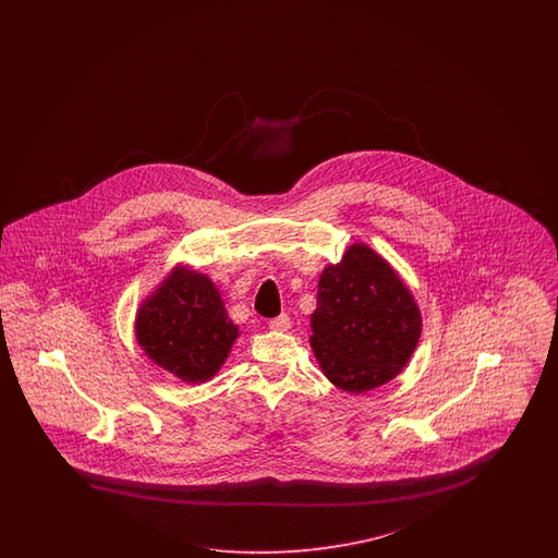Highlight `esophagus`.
Returning <instances> with one entry per match:
<instances>
[{
  "mask_svg": "<svg viewBox=\"0 0 558 558\" xmlns=\"http://www.w3.org/2000/svg\"><path fill=\"white\" fill-rule=\"evenodd\" d=\"M268 325H270V329H274V331H288L292 322H290V317H288L287 313H282V315L270 319Z\"/></svg>",
  "mask_w": 558,
  "mask_h": 558,
  "instance_id": "esophagus-1",
  "label": "esophagus"
}]
</instances>
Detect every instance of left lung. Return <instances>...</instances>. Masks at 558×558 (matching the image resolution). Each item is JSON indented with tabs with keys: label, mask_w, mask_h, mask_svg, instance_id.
<instances>
[{
	"label": "left lung",
	"mask_w": 558,
	"mask_h": 558,
	"mask_svg": "<svg viewBox=\"0 0 558 558\" xmlns=\"http://www.w3.org/2000/svg\"><path fill=\"white\" fill-rule=\"evenodd\" d=\"M311 345L325 376L348 392L376 389L403 371L422 315L389 264L366 245H352L319 278L311 315Z\"/></svg>",
	"instance_id": "left-lung-1"
}]
</instances>
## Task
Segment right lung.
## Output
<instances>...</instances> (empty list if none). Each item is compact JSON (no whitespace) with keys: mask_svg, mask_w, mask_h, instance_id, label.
<instances>
[{"mask_svg":"<svg viewBox=\"0 0 558 558\" xmlns=\"http://www.w3.org/2000/svg\"><path fill=\"white\" fill-rule=\"evenodd\" d=\"M236 338L217 287L196 271H173L136 315V339L153 362L184 383L215 376Z\"/></svg>","mask_w":558,"mask_h":558,"instance_id":"obj_1","label":"right lung"}]
</instances>
